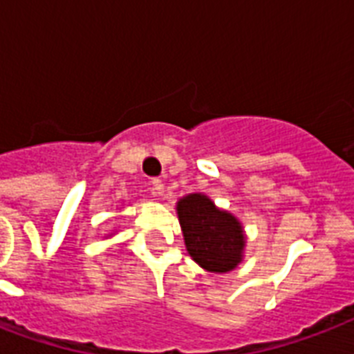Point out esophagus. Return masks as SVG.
Wrapping results in <instances>:
<instances>
[{
  "instance_id": "1",
  "label": "esophagus",
  "mask_w": 354,
  "mask_h": 354,
  "mask_svg": "<svg viewBox=\"0 0 354 354\" xmlns=\"http://www.w3.org/2000/svg\"><path fill=\"white\" fill-rule=\"evenodd\" d=\"M152 193L158 194V196H163V193H165V185H163V182L161 180H152Z\"/></svg>"
}]
</instances>
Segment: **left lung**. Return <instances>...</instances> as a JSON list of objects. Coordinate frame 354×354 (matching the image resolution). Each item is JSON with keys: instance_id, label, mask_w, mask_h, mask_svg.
<instances>
[{"instance_id": "obj_1", "label": "left lung", "mask_w": 354, "mask_h": 354, "mask_svg": "<svg viewBox=\"0 0 354 354\" xmlns=\"http://www.w3.org/2000/svg\"><path fill=\"white\" fill-rule=\"evenodd\" d=\"M187 253L200 268L211 274H227L244 259L246 233L233 213L216 207L202 193L185 194L176 202Z\"/></svg>"}]
</instances>
